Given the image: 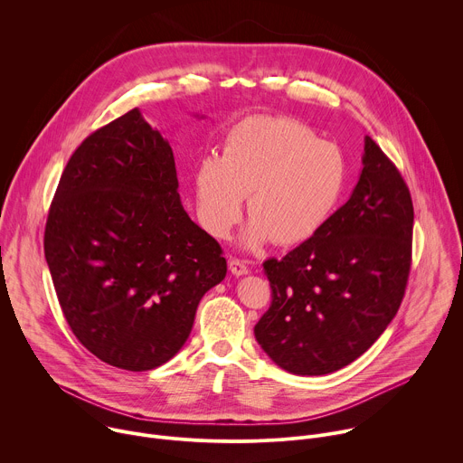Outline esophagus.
Segmentation results:
<instances>
[{
    "instance_id": "obj_1",
    "label": "esophagus",
    "mask_w": 463,
    "mask_h": 463,
    "mask_svg": "<svg viewBox=\"0 0 463 463\" xmlns=\"http://www.w3.org/2000/svg\"><path fill=\"white\" fill-rule=\"evenodd\" d=\"M229 271L234 275V277H243L249 273V268L247 263L243 260H238V258H231L229 260Z\"/></svg>"
}]
</instances>
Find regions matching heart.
I'll return each instance as SVG.
<instances>
[{
  "label": "heart",
  "instance_id": "obj_1",
  "mask_svg": "<svg viewBox=\"0 0 463 463\" xmlns=\"http://www.w3.org/2000/svg\"><path fill=\"white\" fill-rule=\"evenodd\" d=\"M350 165L339 145L320 141L289 117H250L231 129L222 156L195 168L197 211L207 231L225 238L240 220L243 197L250 220L243 249L269 241L297 245L334 216L348 186Z\"/></svg>",
  "mask_w": 463,
  "mask_h": 463
}]
</instances>
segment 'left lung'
Returning <instances> with one entry per match:
<instances>
[{
    "label": "left lung",
    "instance_id": "left-lung-1",
    "mask_svg": "<svg viewBox=\"0 0 463 463\" xmlns=\"http://www.w3.org/2000/svg\"><path fill=\"white\" fill-rule=\"evenodd\" d=\"M412 225L402 174L366 136L350 200L282 260L263 261L273 300L254 326L261 350L297 375H326L361 357L402 306Z\"/></svg>",
    "mask_w": 463,
    "mask_h": 463
}]
</instances>
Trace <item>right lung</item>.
Listing matches in <instances>:
<instances>
[{"label":"right lung","instance_id":"1","mask_svg":"<svg viewBox=\"0 0 463 463\" xmlns=\"http://www.w3.org/2000/svg\"><path fill=\"white\" fill-rule=\"evenodd\" d=\"M177 188L174 152L139 108L91 134L60 177L45 260L75 337L111 366L170 361L227 275L220 243L190 220Z\"/></svg>","mask_w":463,"mask_h":463}]
</instances>
